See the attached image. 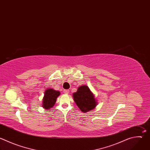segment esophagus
I'll return each mask as SVG.
<instances>
[{
  "mask_svg": "<svg viewBox=\"0 0 150 150\" xmlns=\"http://www.w3.org/2000/svg\"><path fill=\"white\" fill-rule=\"evenodd\" d=\"M64 93H65V94H68V93H69V91L68 89H65V90L64 91Z\"/></svg>",
  "mask_w": 150,
  "mask_h": 150,
  "instance_id": "34e87169",
  "label": "esophagus"
}]
</instances>
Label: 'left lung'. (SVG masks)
<instances>
[{"label":"left lung","instance_id":"8db88e82","mask_svg":"<svg viewBox=\"0 0 150 150\" xmlns=\"http://www.w3.org/2000/svg\"><path fill=\"white\" fill-rule=\"evenodd\" d=\"M72 95L76 105L84 113L93 110L97 105V100L95 98V95L86 85L78 87L77 91Z\"/></svg>","mask_w":150,"mask_h":150}]
</instances>
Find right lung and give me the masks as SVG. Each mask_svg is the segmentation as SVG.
I'll return each mask as SVG.
<instances>
[{"label": "right lung", "mask_w": 150, "mask_h": 150, "mask_svg": "<svg viewBox=\"0 0 150 150\" xmlns=\"http://www.w3.org/2000/svg\"><path fill=\"white\" fill-rule=\"evenodd\" d=\"M59 91L52 88H47L45 90L42 99V107L47 110L52 108L57 101V98L60 95Z\"/></svg>", "instance_id": "right-lung-1"}]
</instances>
